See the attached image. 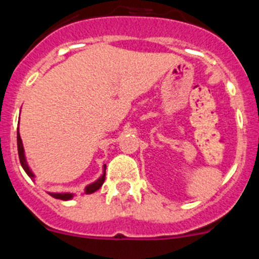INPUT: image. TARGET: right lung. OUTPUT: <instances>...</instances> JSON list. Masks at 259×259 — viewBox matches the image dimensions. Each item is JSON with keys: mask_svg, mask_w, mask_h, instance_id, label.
Wrapping results in <instances>:
<instances>
[{"mask_svg": "<svg viewBox=\"0 0 259 259\" xmlns=\"http://www.w3.org/2000/svg\"><path fill=\"white\" fill-rule=\"evenodd\" d=\"M17 140H18V153H19V161H20V164H22V167H23V170L26 171V174L29 176V178H31V179H35V175H33V172H32L31 168H29L28 163H27L26 154H24V148H23V143H22V139H20L19 131H18ZM105 170H106V164H104V174H102V175L100 176V178H98L96 182H93V183H91V184L87 185L84 193L85 194L95 193L97 189L101 188L102 184H104V182H105ZM48 193H49L52 197L58 198V200H63V201H68L74 197V193H68V192H65V193H53V192H48Z\"/></svg>", "mask_w": 259, "mask_h": 259, "instance_id": "1", "label": "right lung"}]
</instances>
